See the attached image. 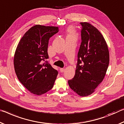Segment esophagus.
<instances>
[{
	"label": "esophagus",
	"mask_w": 124,
	"mask_h": 124,
	"mask_svg": "<svg viewBox=\"0 0 124 124\" xmlns=\"http://www.w3.org/2000/svg\"><path fill=\"white\" fill-rule=\"evenodd\" d=\"M60 71L61 72H63L65 71V69L64 68H60Z\"/></svg>",
	"instance_id": "esophagus-1"
}]
</instances>
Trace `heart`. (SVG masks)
I'll return each instance as SVG.
<instances>
[{
	"label": "heart",
	"mask_w": 124,
	"mask_h": 124,
	"mask_svg": "<svg viewBox=\"0 0 124 124\" xmlns=\"http://www.w3.org/2000/svg\"><path fill=\"white\" fill-rule=\"evenodd\" d=\"M68 31V37H75V31L72 27H69L67 30Z\"/></svg>",
	"instance_id": "heart-1"
}]
</instances>
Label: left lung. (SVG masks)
Here are the masks:
<instances>
[{
	"label": "left lung",
	"instance_id": "obj_1",
	"mask_svg": "<svg viewBox=\"0 0 124 124\" xmlns=\"http://www.w3.org/2000/svg\"><path fill=\"white\" fill-rule=\"evenodd\" d=\"M81 43L78 54L75 75L68 81L79 96H89L102 82L109 62L108 46L98 29L88 22H80Z\"/></svg>",
	"mask_w": 124,
	"mask_h": 124
}]
</instances>
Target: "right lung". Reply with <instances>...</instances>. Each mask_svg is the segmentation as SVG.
I'll list each match as a JSON object with an SVG mask.
<instances>
[{"label": "right lung", "mask_w": 124, "mask_h": 124, "mask_svg": "<svg viewBox=\"0 0 124 124\" xmlns=\"http://www.w3.org/2000/svg\"><path fill=\"white\" fill-rule=\"evenodd\" d=\"M54 26L36 25L20 39L14 58L15 73L20 82L30 92L40 96L51 90L58 72L43 61L48 59L49 39L58 33Z\"/></svg>", "instance_id": "add662e5"}]
</instances>
